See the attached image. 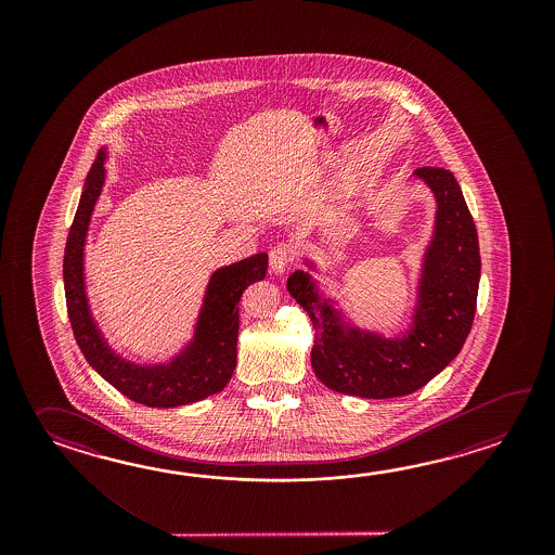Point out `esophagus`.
Segmentation results:
<instances>
[{"label": "esophagus", "mask_w": 555, "mask_h": 555, "mask_svg": "<svg viewBox=\"0 0 555 555\" xmlns=\"http://www.w3.org/2000/svg\"><path fill=\"white\" fill-rule=\"evenodd\" d=\"M295 248L287 242H280L270 251V268L273 273H282L294 263Z\"/></svg>", "instance_id": "1"}]
</instances>
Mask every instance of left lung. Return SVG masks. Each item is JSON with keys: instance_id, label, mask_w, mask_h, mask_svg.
<instances>
[{"instance_id": "1", "label": "left lung", "mask_w": 555, "mask_h": 555, "mask_svg": "<svg viewBox=\"0 0 555 555\" xmlns=\"http://www.w3.org/2000/svg\"><path fill=\"white\" fill-rule=\"evenodd\" d=\"M416 177L437 196V232L426 254L413 330L404 339L345 333L307 273L297 270L287 278V292L313 321L311 366L331 390L363 399L411 395L461 353L470 333L480 283L476 225L450 170L423 166Z\"/></svg>"}]
</instances>
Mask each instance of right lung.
Instances as JSON below:
<instances>
[{
  "mask_svg": "<svg viewBox=\"0 0 555 555\" xmlns=\"http://www.w3.org/2000/svg\"><path fill=\"white\" fill-rule=\"evenodd\" d=\"M103 160L105 153L101 151L85 180L83 194L73 218L63 258L65 301L73 335L87 363L130 401L163 409L202 401L214 392H220L232 378L236 369L240 297L249 283L266 278L268 254L261 251L214 273L202 307L196 339L186 353L180 354L170 365H129L106 347L94 327L85 297V236L94 202L105 180Z\"/></svg>",
  "mask_w": 555,
  "mask_h": 555,
  "instance_id": "1",
  "label": "right lung"
}]
</instances>
